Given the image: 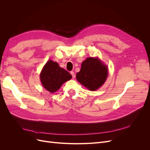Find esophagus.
I'll return each instance as SVG.
<instances>
[{"label": "esophagus", "mask_w": 150, "mask_h": 150, "mask_svg": "<svg viewBox=\"0 0 150 150\" xmlns=\"http://www.w3.org/2000/svg\"><path fill=\"white\" fill-rule=\"evenodd\" d=\"M71 74L72 75V78L74 79V78H75V77H76V75H75V74H74V72H72V71H71Z\"/></svg>", "instance_id": "1"}]
</instances>
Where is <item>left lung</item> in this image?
<instances>
[{
    "instance_id": "left-lung-1",
    "label": "left lung",
    "mask_w": 150,
    "mask_h": 150,
    "mask_svg": "<svg viewBox=\"0 0 150 150\" xmlns=\"http://www.w3.org/2000/svg\"><path fill=\"white\" fill-rule=\"evenodd\" d=\"M108 76V67L100 59L89 57L81 64L76 79L89 91H96L104 84Z\"/></svg>"
}]
</instances>
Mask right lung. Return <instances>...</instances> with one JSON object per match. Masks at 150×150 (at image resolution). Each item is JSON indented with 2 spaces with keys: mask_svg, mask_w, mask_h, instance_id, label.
I'll return each instance as SVG.
<instances>
[{
  "mask_svg": "<svg viewBox=\"0 0 150 150\" xmlns=\"http://www.w3.org/2000/svg\"><path fill=\"white\" fill-rule=\"evenodd\" d=\"M72 76L69 72L59 66L57 62L49 60L40 73V80L43 87L51 93L56 92Z\"/></svg>",
  "mask_w": 150,
  "mask_h": 150,
  "instance_id": "right-lung-1",
  "label": "right lung"
}]
</instances>
